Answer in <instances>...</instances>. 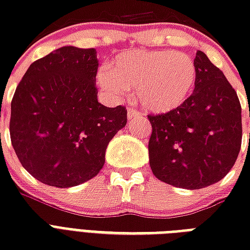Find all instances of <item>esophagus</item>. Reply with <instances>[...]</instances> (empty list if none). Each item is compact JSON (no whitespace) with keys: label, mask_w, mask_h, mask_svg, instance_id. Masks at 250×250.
Segmentation results:
<instances>
[{"label":"esophagus","mask_w":250,"mask_h":250,"mask_svg":"<svg viewBox=\"0 0 250 250\" xmlns=\"http://www.w3.org/2000/svg\"><path fill=\"white\" fill-rule=\"evenodd\" d=\"M137 115H139V113H137L135 109H128V111H127V119H128V121H132V119H135Z\"/></svg>","instance_id":"34e87169"}]
</instances>
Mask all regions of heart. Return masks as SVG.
Masks as SVG:
<instances>
[{
    "mask_svg": "<svg viewBox=\"0 0 250 250\" xmlns=\"http://www.w3.org/2000/svg\"><path fill=\"white\" fill-rule=\"evenodd\" d=\"M197 82V66L186 53L133 49L119 53L97 74V83L111 98L135 89L139 104L154 114L179 109Z\"/></svg>",
    "mask_w": 250,
    "mask_h": 250,
    "instance_id": "b5f03b06",
    "label": "heart"
}]
</instances>
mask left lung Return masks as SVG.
Instances as JSON below:
<instances>
[{
    "label": "left lung",
    "instance_id": "left-lung-1",
    "mask_svg": "<svg viewBox=\"0 0 250 250\" xmlns=\"http://www.w3.org/2000/svg\"><path fill=\"white\" fill-rule=\"evenodd\" d=\"M197 82L179 109L149 115V162L170 186L200 189L219 182L241 148V106L232 85L201 50L194 58Z\"/></svg>",
    "mask_w": 250,
    "mask_h": 250
}]
</instances>
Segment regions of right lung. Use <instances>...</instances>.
Masks as SVG:
<instances>
[{"label": "right lung", "instance_id": "right-lung-1", "mask_svg": "<svg viewBox=\"0 0 250 250\" xmlns=\"http://www.w3.org/2000/svg\"><path fill=\"white\" fill-rule=\"evenodd\" d=\"M97 68L96 49L62 46L33 62L17 86L11 144L39 182L70 188L94 178L110 140L127 123L125 107L98 102Z\"/></svg>", "mask_w": 250, "mask_h": 250}]
</instances>
